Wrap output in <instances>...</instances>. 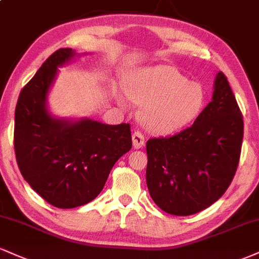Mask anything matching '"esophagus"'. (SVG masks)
<instances>
[{
    "mask_svg": "<svg viewBox=\"0 0 259 259\" xmlns=\"http://www.w3.org/2000/svg\"><path fill=\"white\" fill-rule=\"evenodd\" d=\"M133 146L134 148L136 149L142 148L143 146H145V136H143V134L141 132H139V130H136V132L133 134Z\"/></svg>",
    "mask_w": 259,
    "mask_h": 259,
    "instance_id": "esophagus-1",
    "label": "esophagus"
}]
</instances>
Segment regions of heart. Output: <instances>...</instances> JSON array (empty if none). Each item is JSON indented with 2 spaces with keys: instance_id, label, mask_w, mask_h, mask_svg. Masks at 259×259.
I'll list each match as a JSON object with an SVG mask.
<instances>
[{
  "instance_id": "heart-1",
  "label": "heart",
  "mask_w": 259,
  "mask_h": 259,
  "mask_svg": "<svg viewBox=\"0 0 259 259\" xmlns=\"http://www.w3.org/2000/svg\"><path fill=\"white\" fill-rule=\"evenodd\" d=\"M125 92L142 105L140 117L146 126L158 134H170L192 123L205 104L200 83L188 80L177 68L157 65L133 71L125 79ZM126 106L124 96H118Z\"/></svg>"
}]
</instances>
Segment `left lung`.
Segmentation results:
<instances>
[{"label":"left lung","mask_w":259,"mask_h":259,"mask_svg":"<svg viewBox=\"0 0 259 259\" xmlns=\"http://www.w3.org/2000/svg\"><path fill=\"white\" fill-rule=\"evenodd\" d=\"M211 102L194 123L146 143L151 198L175 216L200 212L224 194L239 165L244 120L228 79L219 72Z\"/></svg>","instance_id":"1"}]
</instances>
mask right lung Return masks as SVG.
Here are the masks:
<instances>
[{"label": "right lung", "mask_w": 259, "mask_h": 259, "mask_svg": "<svg viewBox=\"0 0 259 259\" xmlns=\"http://www.w3.org/2000/svg\"><path fill=\"white\" fill-rule=\"evenodd\" d=\"M76 55L54 52L20 92L14 117V151L24 180L59 208L82 206L98 197L112 167L132 148L130 124L53 117L47 95L58 67Z\"/></svg>", "instance_id": "right-lung-1"}]
</instances>
